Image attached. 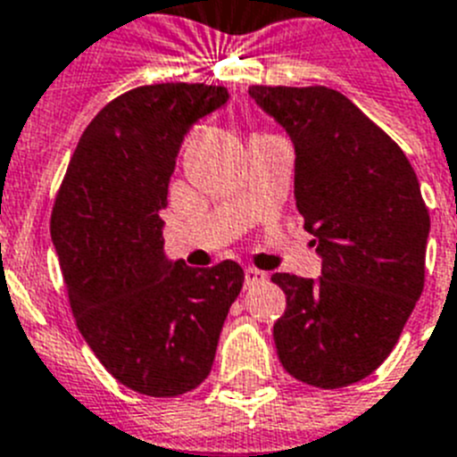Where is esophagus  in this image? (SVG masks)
<instances>
[{
  "label": "esophagus",
  "instance_id": "esophagus-1",
  "mask_svg": "<svg viewBox=\"0 0 457 457\" xmlns=\"http://www.w3.org/2000/svg\"><path fill=\"white\" fill-rule=\"evenodd\" d=\"M264 280H267V273L264 271H260V269L255 267L245 269V285H248V287H251V285L264 283Z\"/></svg>",
  "mask_w": 457,
  "mask_h": 457
}]
</instances>
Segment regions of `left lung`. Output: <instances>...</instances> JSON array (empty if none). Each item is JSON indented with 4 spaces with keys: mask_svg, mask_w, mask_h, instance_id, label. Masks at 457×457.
<instances>
[{
    "mask_svg": "<svg viewBox=\"0 0 457 457\" xmlns=\"http://www.w3.org/2000/svg\"><path fill=\"white\" fill-rule=\"evenodd\" d=\"M248 94L295 142L296 209L322 257L320 280L271 276L287 296L273 324L278 359L303 384L349 386L382 366L423 292L430 213L419 179L340 91L255 85Z\"/></svg>",
    "mask_w": 457,
    "mask_h": 457,
    "instance_id": "1",
    "label": "left lung"
}]
</instances>
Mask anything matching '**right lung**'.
<instances>
[{"label": "right lung", "mask_w": 457, "mask_h": 457, "mask_svg": "<svg viewBox=\"0 0 457 457\" xmlns=\"http://www.w3.org/2000/svg\"><path fill=\"white\" fill-rule=\"evenodd\" d=\"M225 101V87L204 82L126 91L91 119L54 197L50 234L75 324L117 382L152 398L204 382L244 287L232 260H165L158 216L184 135Z\"/></svg>", "instance_id": "right-lung-1"}]
</instances>
